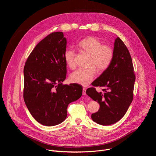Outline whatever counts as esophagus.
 <instances>
[{"instance_id": "obj_1", "label": "esophagus", "mask_w": 156, "mask_h": 156, "mask_svg": "<svg viewBox=\"0 0 156 156\" xmlns=\"http://www.w3.org/2000/svg\"><path fill=\"white\" fill-rule=\"evenodd\" d=\"M86 94V88L85 87H83V95L85 96Z\"/></svg>"}]
</instances>
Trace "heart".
<instances>
[{
	"label": "heart",
	"mask_w": 156,
	"mask_h": 156,
	"mask_svg": "<svg viewBox=\"0 0 156 156\" xmlns=\"http://www.w3.org/2000/svg\"><path fill=\"white\" fill-rule=\"evenodd\" d=\"M78 48L90 55L87 69H79L71 73L70 80L83 86L90 84L96 75V69L99 72L107 70L114 57V50L110 46L102 45V41L94 36H89L80 41ZM75 51L71 48L66 49L63 57L66 64L70 69L75 66Z\"/></svg>",
	"instance_id": "obj_1"
}]
</instances>
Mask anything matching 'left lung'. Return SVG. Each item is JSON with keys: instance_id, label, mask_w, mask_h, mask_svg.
Instances as JSON below:
<instances>
[{"instance_id": "8db88e82", "label": "left lung", "mask_w": 156, "mask_h": 156, "mask_svg": "<svg viewBox=\"0 0 156 156\" xmlns=\"http://www.w3.org/2000/svg\"><path fill=\"white\" fill-rule=\"evenodd\" d=\"M135 81L130 54L124 42L117 37L114 42L112 62L92 83L94 86L104 87V93H98L94 87L88 88L86 92L100 105L98 112L91 115L92 120L101 125H110L119 121L133 101Z\"/></svg>"}]
</instances>
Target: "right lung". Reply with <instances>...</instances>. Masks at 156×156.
Here are the masks:
<instances>
[{
    "label": "right lung",
    "instance_id": "right-lung-1",
    "mask_svg": "<svg viewBox=\"0 0 156 156\" xmlns=\"http://www.w3.org/2000/svg\"><path fill=\"white\" fill-rule=\"evenodd\" d=\"M66 42L62 32L52 33L37 44L24 67L25 104L34 119L48 126L63 122L69 104L82 95L81 85L62 84L66 75Z\"/></svg>",
    "mask_w": 156,
    "mask_h": 156
}]
</instances>
